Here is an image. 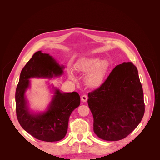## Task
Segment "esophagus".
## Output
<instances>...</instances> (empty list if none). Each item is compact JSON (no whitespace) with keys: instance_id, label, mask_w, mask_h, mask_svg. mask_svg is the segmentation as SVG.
<instances>
[{"instance_id":"34e87169","label":"esophagus","mask_w":160,"mask_h":160,"mask_svg":"<svg viewBox=\"0 0 160 160\" xmlns=\"http://www.w3.org/2000/svg\"><path fill=\"white\" fill-rule=\"evenodd\" d=\"M88 95H82L81 98V100L82 101H83V102H85V101H88Z\"/></svg>"}]
</instances>
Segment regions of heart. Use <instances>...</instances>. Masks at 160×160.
<instances>
[{
  "label": "heart",
  "instance_id": "obj_1",
  "mask_svg": "<svg viewBox=\"0 0 160 160\" xmlns=\"http://www.w3.org/2000/svg\"><path fill=\"white\" fill-rule=\"evenodd\" d=\"M108 69V64L105 60H99L98 58H86L77 65V70L82 73H88L86 82L91 88H98L103 83ZM69 77L74 79L71 72Z\"/></svg>",
  "mask_w": 160,
  "mask_h": 160
}]
</instances>
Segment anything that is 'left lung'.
Wrapping results in <instances>:
<instances>
[{"instance_id":"left-lung-1","label":"left lung","mask_w":160,"mask_h":160,"mask_svg":"<svg viewBox=\"0 0 160 160\" xmlns=\"http://www.w3.org/2000/svg\"><path fill=\"white\" fill-rule=\"evenodd\" d=\"M93 131L106 141H118L137 128L143 117V92L132 62L116 66L98 89L88 93Z\"/></svg>"}]
</instances>
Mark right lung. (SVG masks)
Returning a JSON list of instances; mask_svg holds the SVG:
<instances>
[{
	"label": "right lung",
	"instance_id": "right-lung-1",
	"mask_svg": "<svg viewBox=\"0 0 160 160\" xmlns=\"http://www.w3.org/2000/svg\"><path fill=\"white\" fill-rule=\"evenodd\" d=\"M64 65H60L49 54L36 52L23 67L15 93L16 113L21 127L34 138L52 142L63 139L68 128L71 113L80 105V96L75 91L63 93L52 87L53 95L43 112L35 113L28 107L25 93L30 88L32 78L60 77Z\"/></svg>",
	"mask_w": 160,
	"mask_h": 160
}]
</instances>
